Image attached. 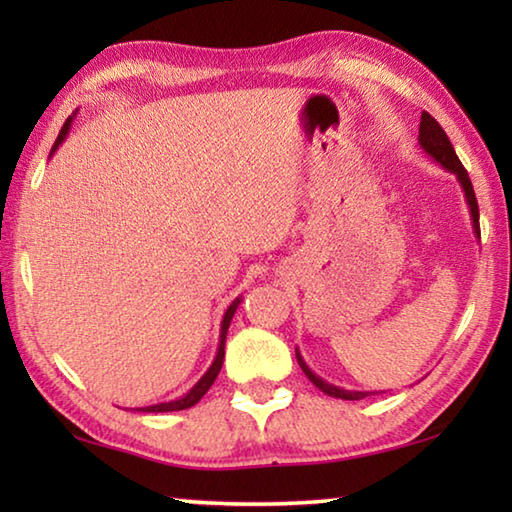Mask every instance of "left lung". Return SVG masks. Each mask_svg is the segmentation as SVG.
Masks as SVG:
<instances>
[{
  "label": "left lung",
  "instance_id": "8db88e82",
  "mask_svg": "<svg viewBox=\"0 0 512 512\" xmlns=\"http://www.w3.org/2000/svg\"><path fill=\"white\" fill-rule=\"evenodd\" d=\"M418 142H420V146L424 149V153L431 155V158L436 160V162L440 164V167L447 169V171H452L454 176L458 178V183H461L463 192H465V201H467V205H470L474 232H476V237L481 239V228H479V203H476L472 180H470V176H467V171H465V167L461 164V160H458V155H456V151H454L452 142H449L447 133L443 131V126H440L438 121L429 115V112H422ZM296 357H298V363H300L302 372H305V375L309 377L311 384H314L316 388H320V391H323L325 395H329V397H339V400H363V397L370 395V393H363V391H345V388L327 384L325 379H320L318 375H314V372L309 370V366L305 363V359L300 357L298 350H296Z\"/></svg>",
  "mask_w": 512,
  "mask_h": 512
}]
</instances>
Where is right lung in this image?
<instances>
[{
  "mask_svg": "<svg viewBox=\"0 0 512 512\" xmlns=\"http://www.w3.org/2000/svg\"><path fill=\"white\" fill-rule=\"evenodd\" d=\"M72 117H74V115H72ZM72 117H67V121L63 124V128H60V135L56 137V144L51 146V153H49V155H54V151L58 149V146L63 144V140H65L67 133H69V126H72ZM239 302H241V298H237L235 302H232V305L228 307V311H225L223 323H221V341H219V350H216V359H214L212 366L207 368L205 375H203L201 379H198V384L192 388V391H189V393H187V395H183V397H178V400H173V402L144 406V409H137V411H144V413L183 411V409H189V406H194L198 400H201V397H203L207 391H210V386L214 384V379H216V375H219V372H221V366H223V357H225V334H228L230 320H232V316H235V311H237V307H239Z\"/></svg>",
  "mask_w": 512,
  "mask_h": 512,
  "instance_id": "right-lung-1",
  "label": "right lung"
}]
</instances>
